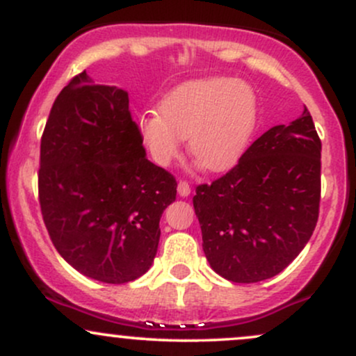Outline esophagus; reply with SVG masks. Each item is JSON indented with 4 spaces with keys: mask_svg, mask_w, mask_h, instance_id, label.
I'll return each mask as SVG.
<instances>
[{
    "mask_svg": "<svg viewBox=\"0 0 356 356\" xmlns=\"http://www.w3.org/2000/svg\"><path fill=\"white\" fill-rule=\"evenodd\" d=\"M177 192H179V195H181V197H187V195L191 194V186H189V182H186V181H181L177 184Z\"/></svg>",
    "mask_w": 356,
    "mask_h": 356,
    "instance_id": "34e87169",
    "label": "esophagus"
}]
</instances>
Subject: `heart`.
Listing matches in <instances>:
<instances>
[{
    "label": "heart",
    "mask_w": 356,
    "mask_h": 356,
    "mask_svg": "<svg viewBox=\"0 0 356 356\" xmlns=\"http://www.w3.org/2000/svg\"><path fill=\"white\" fill-rule=\"evenodd\" d=\"M257 127V100L246 83L226 76L192 80L162 99L159 112L138 118V134L159 167L177 159L182 138L204 169L220 172L238 164Z\"/></svg>",
    "instance_id": "obj_1"
}]
</instances>
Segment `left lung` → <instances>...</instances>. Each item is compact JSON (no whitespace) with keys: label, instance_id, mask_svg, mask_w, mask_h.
<instances>
[{"label":"left lung","instance_id":"1","mask_svg":"<svg viewBox=\"0 0 356 356\" xmlns=\"http://www.w3.org/2000/svg\"><path fill=\"white\" fill-rule=\"evenodd\" d=\"M320 192L321 140L305 107L252 142L226 175L195 189L211 268L234 283L276 276L312 238Z\"/></svg>","mask_w":356,"mask_h":356}]
</instances>
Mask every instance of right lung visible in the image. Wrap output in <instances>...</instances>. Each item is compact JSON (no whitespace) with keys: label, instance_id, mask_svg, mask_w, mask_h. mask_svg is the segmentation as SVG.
<instances>
[{"label":"right lung","instance_id":"1","mask_svg":"<svg viewBox=\"0 0 356 356\" xmlns=\"http://www.w3.org/2000/svg\"><path fill=\"white\" fill-rule=\"evenodd\" d=\"M38 194L61 257L87 277L122 284L152 266L159 220L177 182L145 157L129 93L81 72L58 93L44 125Z\"/></svg>","mask_w":356,"mask_h":356}]
</instances>
